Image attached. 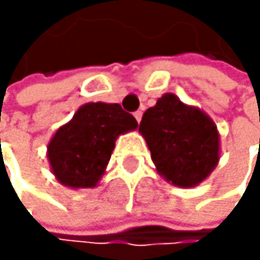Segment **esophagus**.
<instances>
[{
  "label": "esophagus",
  "instance_id": "34e87169",
  "mask_svg": "<svg viewBox=\"0 0 260 260\" xmlns=\"http://www.w3.org/2000/svg\"><path fill=\"white\" fill-rule=\"evenodd\" d=\"M134 117H136V120L140 123V120H142V112L140 111H137V112H134Z\"/></svg>",
  "mask_w": 260,
  "mask_h": 260
}]
</instances>
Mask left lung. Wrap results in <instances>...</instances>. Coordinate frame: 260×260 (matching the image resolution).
<instances>
[{"mask_svg":"<svg viewBox=\"0 0 260 260\" xmlns=\"http://www.w3.org/2000/svg\"><path fill=\"white\" fill-rule=\"evenodd\" d=\"M139 133L157 173L173 185L195 187L218 165L217 124L200 107L182 103L175 93L162 95L156 106L146 109Z\"/></svg>","mask_w":260,"mask_h":260,"instance_id":"1","label":"left lung"}]
</instances>
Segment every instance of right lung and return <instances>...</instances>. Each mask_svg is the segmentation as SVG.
Returning a JSON list of instances; mask_svg holds the SVG:
<instances>
[{
	"instance_id": "obj_1",
	"label": "right lung",
	"mask_w": 260,
	"mask_h": 260,
	"mask_svg": "<svg viewBox=\"0 0 260 260\" xmlns=\"http://www.w3.org/2000/svg\"><path fill=\"white\" fill-rule=\"evenodd\" d=\"M137 126V120L120 104H82L48 142L46 157L51 173L59 184L73 190L96 187L106 173L117 139Z\"/></svg>"
}]
</instances>
